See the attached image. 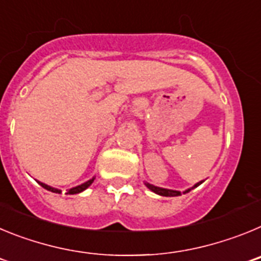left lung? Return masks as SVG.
Here are the masks:
<instances>
[{
    "mask_svg": "<svg viewBox=\"0 0 261 261\" xmlns=\"http://www.w3.org/2000/svg\"><path fill=\"white\" fill-rule=\"evenodd\" d=\"M201 183H204V180L199 181L197 184H195V186L192 187V188H190V190L184 191L183 193H187L190 192L191 190H193V188H196L197 186H200ZM146 184V187L149 188L150 191H153L154 193H156V195H161V196H166V197H172V196H180L181 192H179V191H174V190H167V188H161V187H155L153 186V184H149V183H145Z\"/></svg>",
    "mask_w": 261,
    "mask_h": 261,
    "instance_id": "1",
    "label": "left lung"
}]
</instances>
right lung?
Returning <instances> with one entry per match:
<instances>
[{
  "label": "right lung",
  "mask_w": 261,
  "mask_h": 261,
  "mask_svg": "<svg viewBox=\"0 0 261 261\" xmlns=\"http://www.w3.org/2000/svg\"><path fill=\"white\" fill-rule=\"evenodd\" d=\"M94 179H95V177H93V179H90V180H87L86 183H84V184H81V186L73 187V188H70V190L68 191V193H69V195H75V193L82 192V191H85V190H86V188H89V187L91 186V183H93V181H94ZM38 183L40 184V186L43 187V188H45V190H47V191H50V192H55V193H61V191L56 190V188H53V187L47 186V184L41 183V181H38Z\"/></svg>",
  "instance_id": "right-lung-1"
}]
</instances>
